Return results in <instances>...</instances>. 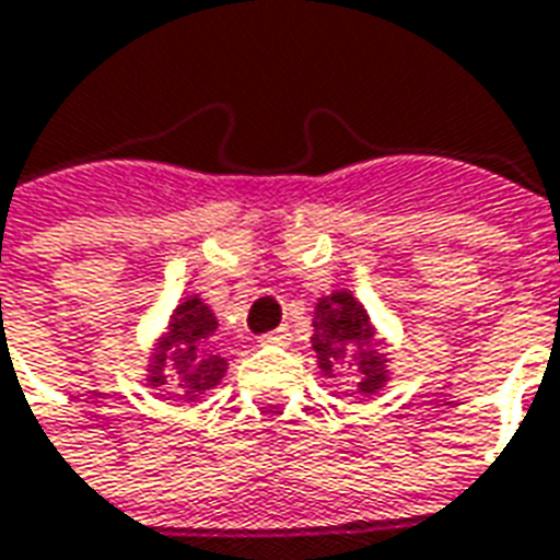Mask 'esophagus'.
<instances>
[{"mask_svg":"<svg viewBox=\"0 0 560 560\" xmlns=\"http://www.w3.org/2000/svg\"><path fill=\"white\" fill-rule=\"evenodd\" d=\"M289 328H277V331H268V335L259 337L261 347H289Z\"/></svg>","mask_w":560,"mask_h":560,"instance_id":"obj_1","label":"esophagus"}]
</instances>
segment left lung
<instances>
[{
	"label": "left lung",
	"instance_id": "obj_1",
	"mask_svg": "<svg viewBox=\"0 0 560 560\" xmlns=\"http://www.w3.org/2000/svg\"><path fill=\"white\" fill-rule=\"evenodd\" d=\"M311 343L319 371L325 376H335L337 371L347 368L355 380L352 386L359 388L364 398L376 395L392 380L388 355L383 352V343L376 340L374 323L350 289H337L316 301Z\"/></svg>",
	"mask_w": 560,
	"mask_h": 560
}]
</instances>
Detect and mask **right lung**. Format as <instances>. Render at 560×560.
I'll list each match as a JSON object with an SVG mask.
<instances>
[{
    "mask_svg": "<svg viewBox=\"0 0 560 560\" xmlns=\"http://www.w3.org/2000/svg\"><path fill=\"white\" fill-rule=\"evenodd\" d=\"M217 316L205 299L186 295L168 316L165 331L156 337L153 352L147 359L144 380L150 386L177 383L186 400L205 395L208 388L220 386L229 371V362L213 352L210 337L217 331Z\"/></svg>",
    "mask_w": 560,
    "mask_h": 560,
    "instance_id": "1",
    "label": "right lung"
}]
</instances>
